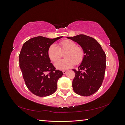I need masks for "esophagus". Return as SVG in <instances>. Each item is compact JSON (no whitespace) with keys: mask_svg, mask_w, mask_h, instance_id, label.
I'll use <instances>...</instances> for the list:
<instances>
[{"mask_svg":"<svg viewBox=\"0 0 125 125\" xmlns=\"http://www.w3.org/2000/svg\"><path fill=\"white\" fill-rule=\"evenodd\" d=\"M67 72H68V71H67V70H63L62 71V73H63V74H66L67 73Z\"/></svg>","mask_w":125,"mask_h":125,"instance_id":"esophagus-1","label":"esophagus"}]
</instances>
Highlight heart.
I'll use <instances>...</instances> for the list:
<instances>
[{
  "instance_id": "b5f03b06",
  "label": "heart",
  "mask_w": 125,
  "mask_h": 125,
  "mask_svg": "<svg viewBox=\"0 0 125 125\" xmlns=\"http://www.w3.org/2000/svg\"><path fill=\"white\" fill-rule=\"evenodd\" d=\"M66 51L65 59H60L55 63L57 69L59 70H67L70 68L74 64L78 65L83 60L84 52L83 48L77 46L73 41L64 40L59 43L58 46L52 44L48 50V55L52 62H56L61 56V52Z\"/></svg>"
}]
</instances>
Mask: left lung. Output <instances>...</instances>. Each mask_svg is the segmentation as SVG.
I'll return each mask as SVG.
<instances>
[{
	"instance_id": "8db88e82",
	"label": "left lung",
	"mask_w": 125,
	"mask_h": 125,
	"mask_svg": "<svg viewBox=\"0 0 125 125\" xmlns=\"http://www.w3.org/2000/svg\"><path fill=\"white\" fill-rule=\"evenodd\" d=\"M77 42L83 48L84 58L78 70L73 69L75 77L73 88L75 93L88 96L100 89L104 80L106 69V55L98 42L84 34L67 37Z\"/></svg>"
}]
</instances>
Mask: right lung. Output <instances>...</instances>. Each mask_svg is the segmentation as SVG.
Masks as SVG:
<instances>
[{"mask_svg":"<svg viewBox=\"0 0 125 125\" xmlns=\"http://www.w3.org/2000/svg\"><path fill=\"white\" fill-rule=\"evenodd\" d=\"M62 37L49 39L37 36L29 40L22 46L19 56L20 68L27 88L37 96H47L57 90L58 80L63 73L56 70L51 63L48 50Z\"/></svg>","mask_w":125,"mask_h":125,"instance_id":"right-lung-1","label":"right lung"}]
</instances>
